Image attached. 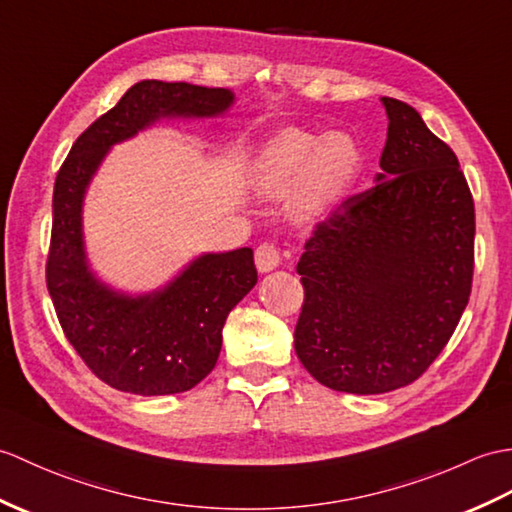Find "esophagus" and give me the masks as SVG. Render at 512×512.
<instances>
[{
	"mask_svg": "<svg viewBox=\"0 0 512 512\" xmlns=\"http://www.w3.org/2000/svg\"><path fill=\"white\" fill-rule=\"evenodd\" d=\"M279 264H281V257H279L277 246H272V244H268V242L257 246V251H255V266H257V270L261 272V275H266V272L277 270Z\"/></svg>",
	"mask_w": 512,
	"mask_h": 512,
	"instance_id": "1",
	"label": "esophagus"
}]
</instances>
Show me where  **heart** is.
I'll list each match as a JSON object with an SVG mask.
<instances>
[{"label": "heart", "instance_id": "obj_1", "mask_svg": "<svg viewBox=\"0 0 512 512\" xmlns=\"http://www.w3.org/2000/svg\"><path fill=\"white\" fill-rule=\"evenodd\" d=\"M362 168V148L342 130L325 135L283 128L261 146L251 163V187L261 198L288 194L296 224L327 218Z\"/></svg>", "mask_w": 512, "mask_h": 512}]
</instances>
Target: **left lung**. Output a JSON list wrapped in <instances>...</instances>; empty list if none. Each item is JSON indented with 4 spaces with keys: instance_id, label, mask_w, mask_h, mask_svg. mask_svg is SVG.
<instances>
[{
    "instance_id": "obj_1",
    "label": "left lung",
    "mask_w": 512,
    "mask_h": 512,
    "mask_svg": "<svg viewBox=\"0 0 512 512\" xmlns=\"http://www.w3.org/2000/svg\"><path fill=\"white\" fill-rule=\"evenodd\" d=\"M388 137L375 185L318 224L299 259L294 351L320 384L379 395L443 351L473 277L475 211L445 141L410 104L379 98Z\"/></svg>"
}]
</instances>
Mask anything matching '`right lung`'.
I'll return each mask as SVG.
<instances>
[{"mask_svg": "<svg viewBox=\"0 0 512 512\" xmlns=\"http://www.w3.org/2000/svg\"><path fill=\"white\" fill-rule=\"evenodd\" d=\"M231 89L141 80L71 146L54 183L47 290L71 347L109 386L133 395H176L218 362L227 316L257 283L253 248L202 253L150 292H126L91 268L82 209L113 146L159 122L216 120Z\"/></svg>", "mask_w": 512, "mask_h": 512, "instance_id": "right-lung-1", "label": "right lung"}]
</instances>
